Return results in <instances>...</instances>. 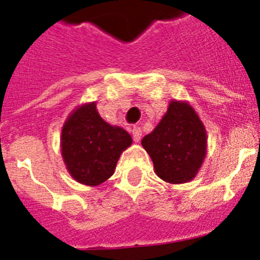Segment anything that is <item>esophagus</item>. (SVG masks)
<instances>
[{
	"instance_id": "esophagus-1",
	"label": "esophagus",
	"mask_w": 260,
	"mask_h": 260,
	"mask_svg": "<svg viewBox=\"0 0 260 260\" xmlns=\"http://www.w3.org/2000/svg\"><path fill=\"white\" fill-rule=\"evenodd\" d=\"M132 136H133V140H135L136 143H139L140 140H141V128L133 127L132 128Z\"/></svg>"
}]
</instances>
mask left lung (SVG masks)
I'll list each match as a JSON object with an SVG mask.
<instances>
[{"mask_svg": "<svg viewBox=\"0 0 260 260\" xmlns=\"http://www.w3.org/2000/svg\"><path fill=\"white\" fill-rule=\"evenodd\" d=\"M141 144L152 158L158 177L169 183H186L204 161L207 133L191 106L174 101Z\"/></svg>", "mask_w": 260, "mask_h": 260, "instance_id": "left-lung-1", "label": "left lung"}]
</instances>
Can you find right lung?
Wrapping results in <instances>:
<instances>
[{"label":"right lung","instance_id":"add662e5","mask_svg":"<svg viewBox=\"0 0 260 260\" xmlns=\"http://www.w3.org/2000/svg\"><path fill=\"white\" fill-rule=\"evenodd\" d=\"M132 137L123 128L106 123L95 103L83 105L62 127L61 152L72 177L86 186H96L111 177Z\"/></svg>","mask_w":260,"mask_h":260}]
</instances>
